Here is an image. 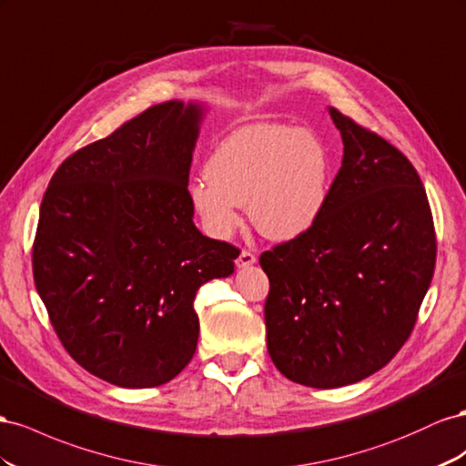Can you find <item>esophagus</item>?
<instances>
[{"instance_id": "1", "label": "esophagus", "mask_w": 466, "mask_h": 466, "mask_svg": "<svg viewBox=\"0 0 466 466\" xmlns=\"http://www.w3.org/2000/svg\"><path fill=\"white\" fill-rule=\"evenodd\" d=\"M254 263H256V256L248 249H242L240 256H238V259H236V268L244 269V268H249V265H254Z\"/></svg>"}]
</instances>
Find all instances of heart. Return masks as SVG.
Here are the masks:
<instances>
[{
	"mask_svg": "<svg viewBox=\"0 0 466 466\" xmlns=\"http://www.w3.org/2000/svg\"><path fill=\"white\" fill-rule=\"evenodd\" d=\"M331 162L309 128L249 125L226 137L191 183V203L203 228L218 240L240 228L242 208L271 240H295L320 218L329 193Z\"/></svg>",
	"mask_w": 466,
	"mask_h": 466,
	"instance_id": "heart-1",
	"label": "heart"
}]
</instances>
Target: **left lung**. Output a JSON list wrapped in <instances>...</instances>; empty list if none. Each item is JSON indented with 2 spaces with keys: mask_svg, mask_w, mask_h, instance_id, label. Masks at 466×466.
<instances>
[{
  "mask_svg": "<svg viewBox=\"0 0 466 466\" xmlns=\"http://www.w3.org/2000/svg\"><path fill=\"white\" fill-rule=\"evenodd\" d=\"M343 157L320 218L259 258L268 351L292 382L338 389L377 373L416 324L435 268L428 195L408 157L329 107Z\"/></svg>",
  "mask_w": 466,
  "mask_h": 466,
  "instance_id": "obj_1",
  "label": "left lung"
}]
</instances>
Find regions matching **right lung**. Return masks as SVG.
I'll return each instance as SVG.
<instances>
[{"instance_id":"1","label":"right lung","mask_w":466,"mask_h":466,"mask_svg":"<svg viewBox=\"0 0 466 466\" xmlns=\"http://www.w3.org/2000/svg\"><path fill=\"white\" fill-rule=\"evenodd\" d=\"M207 107L167 101L77 150L41 203L33 275L76 361L123 389L159 387L191 361L195 295L234 273V246L193 222L187 191Z\"/></svg>"}]
</instances>
